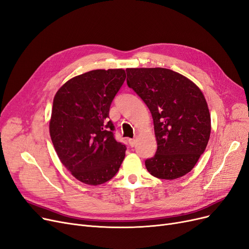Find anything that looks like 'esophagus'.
<instances>
[{"mask_svg":"<svg viewBox=\"0 0 249 249\" xmlns=\"http://www.w3.org/2000/svg\"><path fill=\"white\" fill-rule=\"evenodd\" d=\"M136 142H137L136 139H130V140H128V143H130L131 147H134L136 145Z\"/></svg>","mask_w":249,"mask_h":249,"instance_id":"obj_1","label":"esophagus"}]
</instances>
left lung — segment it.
<instances>
[{
  "label": "left lung",
  "instance_id": "1",
  "mask_svg": "<svg viewBox=\"0 0 249 249\" xmlns=\"http://www.w3.org/2000/svg\"><path fill=\"white\" fill-rule=\"evenodd\" d=\"M127 86L149 108L157 150L145 160L153 177L175 180L190 172L211 136V114L194 83L166 68H126Z\"/></svg>",
  "mask_w": 249,
  "mask_h": 249
}]
</instances>
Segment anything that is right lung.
I'll return each instance as SVG.
<instances>
[{"instance_id": "right-lung-1", "label": "right lung", "mask_w": 249, "mask_h": 249, "mask_svg": "<svg viewBox=\"0 0 249 249\" xmlns=\"http://www.w3.org/2000/svg\"><path fill=\"white\" fill-rule=\"evenodd\" d=\"M124 79V69H97L69 79L54 97L50 136L62 164L85 184L109 181L124 158L126 147L109 121Z\"/></svg>"}]
</instances>
